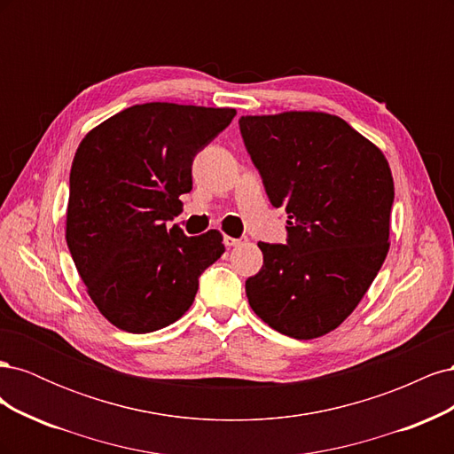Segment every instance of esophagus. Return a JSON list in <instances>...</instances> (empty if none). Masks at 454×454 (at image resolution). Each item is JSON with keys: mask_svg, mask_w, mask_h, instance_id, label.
<instances>
[{"mask_svg": "<svg viewBox=\"0 0 454 454\" xmlns=\"http://www.w3.org/2000/svg\"><path fill=\"white\" fill-rule=\"evenodd\" d=\"M246 240H248L246 237H242V239H232V237H229V235L223 237V244L227 246V248H232V246H239L240 242H246Z\"/></svg>", "mask_w": 454, "mask_h": 454, "instance_id": "esophagus-1", "label": "esophagus"}]
</instances>
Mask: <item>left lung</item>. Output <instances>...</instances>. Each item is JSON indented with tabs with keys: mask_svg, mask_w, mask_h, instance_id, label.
<instances>
[{
	"mask_svg": "<svg viewBox=\"0 0 454 454\" xmlns=\"http://www.w3.org/2000/svg\"><path fill=\"white\" fill-rule=\"evenodd\" d=\"M239 125L270 204L287 214L286 244H257L263 267L246 280L248 303L287 337H322L358 307L387 259L388 160L337 115H246Z\"/></svg>",
	"mask_w": 454,
	"mask_h": 454,
	"instance_id": "left-lung-1",
	"label": "left lung"
}]
</instances>
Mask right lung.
I'll return each instance as SVG.
<instances>
[{
	"label": "right lung",
	"instance_id": "right-lung-1",
	"mask_svg": "<svg viewBox=\"0 0 454 454\" xmlns=\"http://www.w3.org/2000/svg\"><path fill=\"white\" fill-rule=\"evenodd\" d=\"M235 115L231 107L138 104L79 144L66 242L92 303L122 332L151 333L182 318L200 274L225 252L219 231L185 237L167 222L193 189L195 155Z\"/></svg>",
	"mask_w": 454,
	"mask_h": 454
}]
</instances>
